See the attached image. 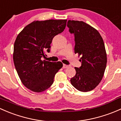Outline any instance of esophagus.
<instances>
[{
    "instance_id": "obj_1",
    "label": "esophagus",
    "mask_w": 121,
    "mask_h": 121,
    "mask_svg": "<svg viewBox=\"0 0 121 121\" xmlns=\"http://www.w3.org/2000/svg\"><path fill=\"white\" fill-rule=\"evenodd\" d=\"M69 67H70L69 65H65V64L63 65V68H64V69H66V68H69Z\"/></svg>"
}]
</instances>
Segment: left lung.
<instances>
[{
	"label": "left lung",
	"mask_w": 121,
	"mask_h": 121,
	"mask_svg": "<svg viewBox=\"0 0 121 121\" xmlns=\"http://www.w3.org/2000/svg\"><path fill=\"white\" fill-rule=\"evenodd\" d=\"M69 32L74 35V53L81 56L82 66L74 68L76 75L71 84L83 92L92 90L98 85L104 76L107 53L101 36L96 29L83 22L69 20Z\"/></svg>",
	"instance_id": "left-lung-1"
}]
</instances>
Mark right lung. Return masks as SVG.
<instances>
[{"label":"right lung","instance_id":"1","mask_svg":"<svg viewBox=\"0 0 121 121\" xmlns=\"http://www.w3.org/2000/svg\"><path fill=\"white\" fill-rule=\"evenodd\" d=\"M67 20L34 21L24 28L14 44L13 61L22 83L36 93L43 91L53 83L55 75L63 66L61 62L42 60L50 52L53 37L63 31Z\"/></svg>","mask_w":121,"mask_h":121}]
</instances>
